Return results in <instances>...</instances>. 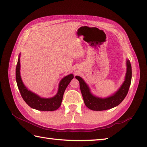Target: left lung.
<instances>
[{"label":"left lung","mask_w":147,"mask_h":147,"mask_svg":"<svg viewBox=\"0 0 147 147\" xmlns=\"http://www.w3.org/2000/svg\"><path fill=\"white\" fill-rule=\"evenodd\" d=\"M132 70L129 59H126V72L124 81L121 86L113 94L107 97H99L93 94L89 86L82 77L76 76V79L79 81L81 92L85 104L92 111H100L108 110L119 105L127 94L131 82Z\"/></svg>","instance_id":"obj_1"}]
</instances>
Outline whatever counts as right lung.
Wrapping results in <instances>:
<instances>
[{
    "label": "right lung",
    "mask_w": 147,
    "mask_h": 147,
    "mask_svg": "<svg viewBox=\"0 0 147 147\" xmlns=\"http://www.w3.org/2000/svg\"><path fill=\"white\" fill-rule=\"evenodd\" d=\"M20 56L21 54L19 55L16 69V80L22 98L30 107L36 110L41 111H54L57 110L61 105L65 90L71 81L73 79V74H68L62 78L59 83L57 92L54 96L50 98L42 97L28 89L24 85L20 74Z\"/></svg>",
    "instance_id": "obj_1"
}]
</instances>
